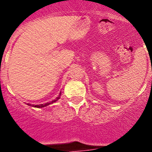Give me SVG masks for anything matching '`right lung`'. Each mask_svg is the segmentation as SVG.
<instances>
[{
    "label": "right lung",
    "mask_w": 152,
    "mask_h": 152,
    "mask_svg": "<svg viewBox=\"0 0 152 152\" xmlns=\"http://www.w3.org/2000/svg\"><path fill=\"white\" fill-rule=\"evenodd\" d=\"M61 92H60L59 95L57 96L54 100H52L50 102H46V103H43V104H39V105H33V104H30V103H27L28 106H32V107H36V108H42V107H46V106H49V105H50V104H53V102H57V100L59 99L60 97H61Z\"/></svg>",
    "instance_id": "add662e5"
}]
</instances>
